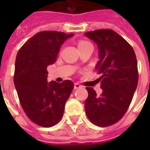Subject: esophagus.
Returning <instances> with one entry per match:
<instances>
[{
  "mask_svg": "<svg viewBox=\"0 0 150 150\" xmlns=\"http://www.w3.org/2000/svg\"><path fill=\"white\" fill-rule=\"evenodd\" d=\"M82 86L80 84H79V83H75V85H74V88H75V89H78V88H81Z\"/></svg>",
  "mask_w": 150,
  "mask_h": 150,
  "instance_id": "obj_1",
  "label": "esophagus"
}]
</instances>
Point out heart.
Here are the masks:
<instances>
[{"instance_id": "obj_1", "label": "heart", "mask_w": 150, "mask_h": 150, "mask_svg": "<svg viewBox=\"0 0 150 150\" xmlns=\"http://www.w3.org/2000/svg\"><path fill=\"white\" fill-rule=\"evenodd\" d=\"M88 44H90L88 42H85V41H80V42H79L78 43V47H81V46H86V45H88Z\"/></svg>"}]
</instances>
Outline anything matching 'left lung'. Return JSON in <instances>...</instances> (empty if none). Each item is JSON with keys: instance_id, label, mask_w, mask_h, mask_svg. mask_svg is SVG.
Masks as SVG:
<instances>
[{"instance_id": "1", "label": "left lung", "mask_w": 150, "mask_h": 150, "mask_svg": "<svg viewBox=\"0 0 150 150\" xmlns=\"http://www.w3.org/2000/svg\"><path fill=\"white\" fill-rule=\"evenodd\" d=\"M98 47L96 71L102 75V94L86 88L88 97L85 112L90 121L100 127L112 125L121 119L132 100L137 83V62L134 50L120 35L112 30L85 33Z\"/></svg>"}]
</instances>
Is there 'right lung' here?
<instances>
[{"mask_svg": "<svg viewBox=\"0 0 150 150\" xmlns=\"http://www.w3.org/2000/svg\"><path fill=\"white\" fill-rule=\"evenodd\" d=\"M74 36L57 31H42L19 50L15 61L14 85L21 107L35 124L51 127L62 118L74 88L71 80L47 82V67L54 63L60 47Z\"/></svg>", "mask_w": 150, "mask_h": 150, "instance_id": "obj_1", "label": "right lung"}]
</instances>
